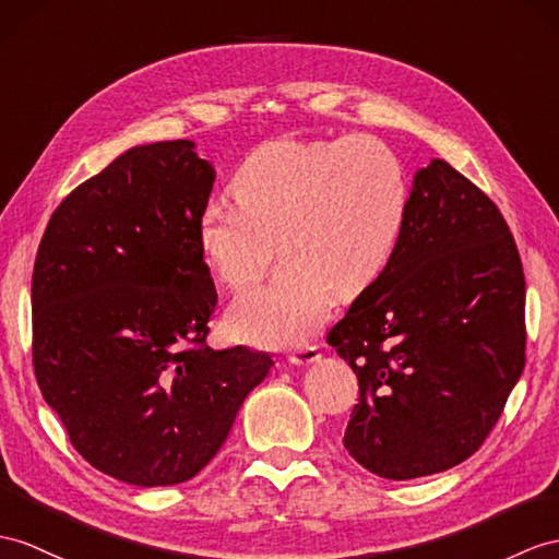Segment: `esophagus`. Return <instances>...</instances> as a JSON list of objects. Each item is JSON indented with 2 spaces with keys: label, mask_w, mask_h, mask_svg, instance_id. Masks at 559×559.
I'll return each instance as SVG.
<instances>
[{
  "label": "esophagus",
  "mask_w": 559,
  "mask_h": 559,
  "mask_svg": "<svg viewBox=\"0 0 559 559\" xmlns=\"http://www.w3.org/2000/svg\"><path fill=\"white\" fill-rule=\"evenodd\" d=\"M289 360H292L294 365H312V362L320 360V350H318V346L294 348V350L289 353Z\"/></svg>",
  "instance_id": "obj_1"
}]
</instances>
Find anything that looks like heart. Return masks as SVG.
Masks as SVG:
<instances>
[{
  "label": "heart",
  "instance_id": "b5f03b06",
  "mask_svg": "<svg viewBox=\"0 0 559 559\" xmlns=\"http://www.w3.org/2000/svg\"><path fill=\"white\" fill-rule=\"evenodd\" d=\"M237 203L211 201L199 247L227 289H247L277 251L282 267L229 306L227 330L265 348L301 344L324 322L332 292L356 296L396 253L407 215L399 156L367 134L267 142L233 177Z\"/></svg>",
  "mask_w": 559,
  "mask_h": 559
}]
</instances>
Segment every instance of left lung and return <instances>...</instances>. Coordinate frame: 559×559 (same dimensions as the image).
I'll use <instances>...</instances> for the list:
<instances>
[{"instance_id": "obj_1", "label": "left lung", "mask_w": 559, "mask_h": 559, "mask_svg": "<svg viewBox=\"0 0 559 559\" xmlns=\"http://www.w3.org/2000/svg\"><path fill=\"white\" fill-rule=\"evenodd\" d=\"M524 296L506 217L431 158L415 173L391 263L326 334L360 386L350 457L405 481L479 451L524 370Z\"/></svg>"}]
</instances>
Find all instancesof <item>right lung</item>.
I'll return each instance as SVG.
<instances>
[{"instance_id":"add662e5","label":"right lung","mask_w":559,"mask_h":559,"mask_svg":"<svg viewBox=\"0 0 559 559\" xmlns=\"http://www.w3.org/2000/svg\"><path fill=\"white\" fill-rule=\"evenodd\" d=\"M213 182L194 142L132 146L59 203L37 249L39 391L75 451L132 486L199 474L275 365L206 346L217 294L199 221Z\"/></svg>"}]
</instances>
